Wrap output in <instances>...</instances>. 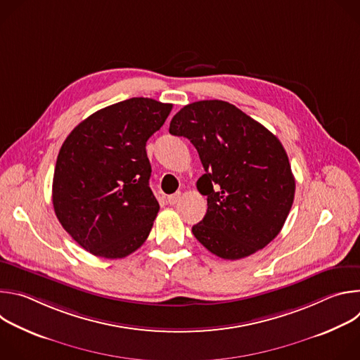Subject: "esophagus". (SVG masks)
<instances>
[{
    "label": "esophagus",
    "instance_id": "obj_1",
    "mask_svg": "<svg viewBox=\"0 0 360 360\" xmlns=\"http://www.w3.org/2000/svg\"><path fill=\"white\" fill-rule=\"evenodd\" d=\"M179 199H181V192H176V193L168 196V203H169V205H175Z\"/></svg>",
    "mask_w": 360,
    "mask_h": 360
}]
</instances>
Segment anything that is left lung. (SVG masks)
Instances as JSON below:
<instances>
[{"label":"left lung","instance_id":"1","mask_svg":"<svg viewBox=\"0 0 360 360\" xmlns=\"http://www.w3.org/2000/svg\"><path fill=\"white\" fill-rule=\"evenodd\" d=\"M169 134L188 138L205 174L196 188L208 196L195 238L222 259H242L281 232L295 196V178L281 141L229 102L185 105Z\"/></svg>","mask_w":360,"mask_h":360}]
</instances>
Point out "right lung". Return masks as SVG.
Instances as JSON below:
<instances>
[{
	"mask_svg": "<svg viewBox=\"0 0 360 360\" xmlns=\"http://www.w3.org/2000/svg\"><path fill=\"white\" fill-rule=\"evenodd\" d=\"M172 104L129 98L102 108L64 141L53 179V203L63 228L85 250L125 258L148 238L160 203L149 188L146 141Z\"/></svg>",
	"mask_w": 360,
	"mask_h": 360,
	"instance_id": "add662e5",
	"label": "right lung"
}]
</instances>
